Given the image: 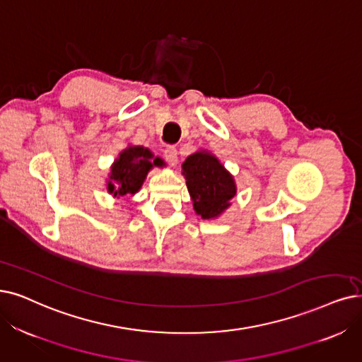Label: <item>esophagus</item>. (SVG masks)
<instances>
[{
  "label": "esophagus",
  "mask_w": 362,
  "mask_h": 362,
  "mask_svg": "<svg viewBox=\"0 0 362 362\" xmlns=\"http://www.w3.org/2000/svg\"><path fill=\"white\" fill-rule=\"evenodd\" d=\"M165 158L170 166H175L178 163V151L173 146H169L165 148Z\"/></svg>",
  "instance_id": "1"
}]
</instances>
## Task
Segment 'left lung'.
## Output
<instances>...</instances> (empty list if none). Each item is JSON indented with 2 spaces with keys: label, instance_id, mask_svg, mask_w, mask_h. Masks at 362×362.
<instances>
[{
  "label": "left lung",
  "instance_id": "left-lung-1",
  "mask_svg": "<svg viewBox=\"0 0 362 362\" xmlns=\"http://www.w3.org/2000/svg\"><path fill=\"white\" fill-rule=\"evenodd\" d=\"M182 175L193 200V208L204 220L218 218L236 196L231 173L209 151H196L182 163Z\"/></svg>",
  "mask_w": 362,
  "mask_h": 362
}]
</instances>
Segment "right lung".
Masks as SVG:
<instances>
[{"instance_id": "1", "label": "right lung", "mask_w": 362, "mask_h": 362, "mask_svg": "<svg viewBox=\"0 0 362 362\" xmlns=\"http://www.w3.org/2000/svg\"><path fill=\"white\" fill-rule=\"evenodd\" d=\"M165 162L160 157L141 146L126 147L115 158L108 175L107 190L114 197L135 194L147 178V173L154 168H162Z\"/></svg>"}]
</instances>
